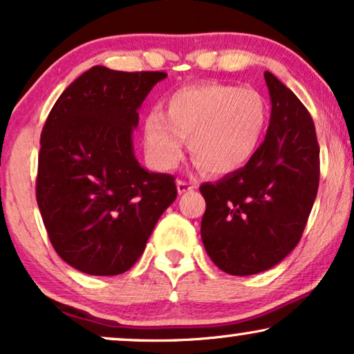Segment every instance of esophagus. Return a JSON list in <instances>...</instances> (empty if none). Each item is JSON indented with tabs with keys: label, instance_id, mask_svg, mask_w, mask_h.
<instances>
[{
	"label": "esophagus",
	"instance_id": "obj_1",
	"mask_svg": "<svg viewBox=\"0 0 354 354\" xmlns=\"http://www.w3.org/2000/svg\"><path fill=\"white\" fill-rule=\"evenodd\" d=\"M176 187H178V192L183 194V192H187V191H192L196 187V185H192V183H187V181H183V180H178L176 181Z\"/></svg>",
	"mask_w": 354,
	"mask_h": 354
}]
</instances>
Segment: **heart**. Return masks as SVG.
Segmentation results:
<instances>
[{"instance_id": "obj_1", "label": "heart", "mask_w": 354, "mask_h": 354, "mask_svg": "<svg viewBox=\"0 0 354 354\" xmlns=\"http://www.w3.org/2000/svg\"><path fill=\"white\" fill-rule=\"evenodd\" d=\"M268 124L261 93L223 83H196L173 91L163 114L144 120V145L151 163L173 169L189 140L192 158L207 173L225 174L243 167L257 151Z\"/></svg>"}]
</instances>
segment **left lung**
<instances>
[{
    "instance_id": "1",
    "label": "left lung",
    "mask_w": 354,
    "mask_h": 354,
    "mask_svg": "<svg viewBox=\"0 0 354 354\" xmlns=\"http://www.w3.org/2000/svg\"><path fill=\"white\" fill-rule=\"evenodd\" d=\"M271 119L265 142L243 168L199 187L204 248L232 276L283 261L306 229L320 180V147L306 106L270 71Z\"/></svg>"
}]
</instances>
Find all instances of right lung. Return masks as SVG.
<instances>
[{
    "label": "right lung",
    "instance_id": "1",
    "mask_svg": "<svg viewBox=\"0 0 354 354\" xmlns=\"http://www.w3.org/2000/svg\"><path fill=\"white\" fill-rule=\"evenodd\" d=\"M165 71L96 65L62 93L44 124L35 198L64 261L93 276L122 274L176 199L174 176L138 165V107Z\"/></svg>",
    "mask_w": 354,
    "mask_h": 354
}]
</instances>
